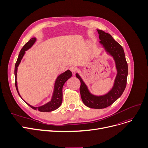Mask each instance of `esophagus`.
<instances>
[{
  "label": "esophagus",
  "instance_id": "obj_1",
  "mask_svg": "<svg viewBox=\"0 0 148 148\" xmlns=\"http://www.w3.org/2000/svg\"><path fill=\"white\" fill-rule=\"evenodd\" d=\"M69 69H70V71H71L72 73H74V72L75 71V70H76V68L75 66H71L69 67Z\"/></svg>",
  "mask_w": 148,
  "mask_h": 148
}]
</instances>
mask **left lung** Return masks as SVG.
Returning a JSON list of instances; mask_svg holds the SVG:
<instances>
[{"instance_id":"8db88e82","label":"left lung","mask_w":148,"mask_h":148,"mask_svg":"<svg viewBox=\"0 0 148 148\" xmlns=\"http://www.w3.org/2000/svg\"><path fill=\"white\" fill-rule=\"evenodd\" d=\"M100 40L99 43L103 45L107 53L113 57L117 74L113 86L110 90L103 95H95L90 92L87 85L83 82L78 73L75 75L81 83L80 92L81 98L85 106L89 108L100 109L112 105L123 94L127 85L128 75V64L122 47L116 42L108 33L101 30H97Z\"/></svg>"}]
</instances>
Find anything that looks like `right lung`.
<instances>
[{
  "mask_svg": "<svg viewBox=\"0 0 148 148\" xmlns=\"http://www.w3.org/2000/svg\"><path fill=\"white\" fill-rule=\"evenodd\" d=\"M36 38H31L30 40L27 42H26L24 46H23V47L21 49V51H20L17 60L15 65L14 74H15V88H16L18 94L21 98V97L19 94L18 87H17V73L18 66L20 64L23 56L25 55V51L28 49H29L30 47H32V46L36 42ZM71 76H72V73L71 72V71L67 70V71H65L63 73H62L57 77V79L55 81V83H54L53 94L51 101L42 106L37 107H33L31 105L29 104L28 103H27L25 101H24L23 99V100L29 106H30L31 108L36 110H39L40 112H49L55 110L60 106L62 102V95H63V94H62V88H63L64 84L70 78V77H71Z\"/></svg>",
  "mask_w": 148,
  "mask_h": 148,
  "instance_id": "right-lung-1",
  "label": "right lung"
}]
</instances>
